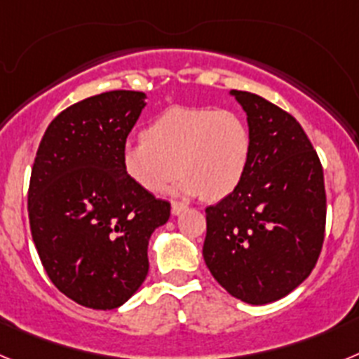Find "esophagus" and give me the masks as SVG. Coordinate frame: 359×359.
I'll use <instances>...</instances> for the list:
<instances>
[{"mask_svg": "<svg viewBox=\"0 0 359 359\" xmlns=\"http://www.w3.org/2000/svg\"><path fill=\"white\" fill-rule=\"evenodd\" d=\"M185 210H187V207L183 205V203H176V201L172 203V215H180V214H183Z\"/></svg>", "mask_w": 359, "mask_h": 359, "instance_id": "esophagus-1", "label": "esophagus"}]
</instances>
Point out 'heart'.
<instances>
[{
    "instance_id": "heart-1",
    "label": "heart",
    "mask_w": 359,
    "mask_h": 359,
    "mask_svg": "<svg viewBox=\"0 0 359 359\" xmlns=\"http://www.w3.org/2000/svg\"><path fill=\"white\" fill-rule=\"evenodd\" d=\"M252 131L239 113L172 106L122 151L126 176L149 194H163L177 174V192L221 201L236 192L252 158Z\"/></svg>"
}]
</instances>
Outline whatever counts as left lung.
<instances>
[{
  "label": "left lung",
  "mask_w": 359,
  "mask_h": 359,
  "mask_svg": "<svg viewBox=\"0 0 359 359\" xmlns=\"http://www.w3.org/2000/svg\"><path fill=\"white\" fill-rule=\"evenodd\" d=\"M252 131L244 180L207 210L203 259L215 280L252 306L290 294L309 277L325 231V187L302 126L250 91L231 90Z\"/></svg>",
  "instance_id": "8db88e82"
}]
</instances>
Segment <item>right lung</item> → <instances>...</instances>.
Returning <instances> with one entry per match:
<instances>
[{
    "label": "right lung",
    "mask_w": 359,
    "mask_h": 359,
    "mask_svg": "<svg viewBox=\"0 0 359 359\" xmlns=\"http://www.w3.org/2000/svg\"><path fill=\"white\" fill-rule=\"evenodd\" d=\"M142 91L73 104L44 133L32 167V239L53 286L91 309H115L140 290L152 231L170 205L126 176L122 151L145 107Z\"/></svg>",
    "instance_id": "add662e5"
}]
</instances>
